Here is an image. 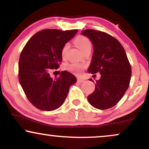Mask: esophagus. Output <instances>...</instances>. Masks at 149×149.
I'll list each match as a JSON object with an SVG mask.
<instances>
[{"label":"esophagus","mask_w":149,"mask_h":149,"mask_svg":"<svg viewBox=\"0 0 149 149\" xmlns=\"http://www.w3.org/2000/svg\"><path fill=\"white\" fill-rule=\"evenodd\" d=\"M77 81H78L79 83H83L85 81V79H83L82 78H78L77 79Z\"/></svg>","instance_id":"obj_1"}]
</instances>
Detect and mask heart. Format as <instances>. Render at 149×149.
I'll list each match as a JSON object with an SVG mask.
<instances>
[{"instance_id": "obj_1", "label": "heart", "mask_w": 149, "mask_h": 149, "mask_svg": "<svg viewBox=\"0 0 149 149\" xmlns=\"http://www.w3.org/2000/svg\"><path fill=\"white\" fill-rule=\"evenodd\" d=\"M75 43L77 46L79 47V48L83 52L85 49H87V48H91V43L89 39L86 36H78L75 38L74 40ZM69 48V44L66 43L63 46L61 51V55L63 59L66 58V53ZM84 68V66L82 64H77V63H72V64H68L66 66V69L70 72H72L75 73V74H79L82 72V71Z\"/></svg>"}]
</instances>
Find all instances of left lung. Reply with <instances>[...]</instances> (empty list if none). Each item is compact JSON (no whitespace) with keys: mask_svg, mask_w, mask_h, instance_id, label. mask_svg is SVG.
Here are the masks:
<instances>
[{"mask_svg":"<svg viewBox=\"0 0 149 149\" xmlns=\"http://www.w3.org/2000/svg\"><path fill=\"white\" fill-rule=\"evenodd\" d=\"M81 34L88 37L93 46L88 72L101 74L87 99L95 109H110L119 102L129 87L132 69L127 55L121 44L105 32L88 29Z\"/></svg>","mask_w":149,"mask_h":149,"instance_id":"8db88e82","label":"left lung"}]
</instances>
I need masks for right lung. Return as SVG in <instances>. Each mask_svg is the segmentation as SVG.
Listing matches in <instances>:
<instances>
[{"mask_svg": "<svg viewBox=\"0 0 149 149\" xmlns=\"http://www.w3.org/2000/svg\"><path fill=\"white\" fill-rule=\"evenodd\" d=\"M78 32L46 29L30 38L19 60V81L32 105L41 111H52L62 105L70 85L77 82L74 74L62 71L58 78L49 72L58 69L62 60L63 46Z\"/></svg>", "mask_w": 149, "mask_h": 149, "instance_id": "right-lung-1", "label": "right lung"}]
</instances>
